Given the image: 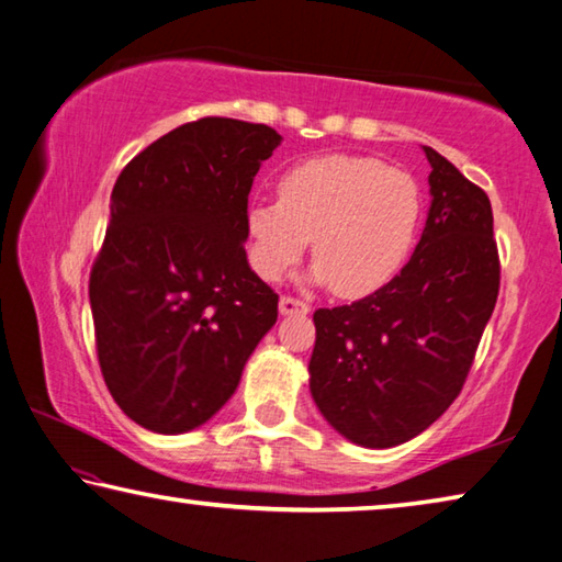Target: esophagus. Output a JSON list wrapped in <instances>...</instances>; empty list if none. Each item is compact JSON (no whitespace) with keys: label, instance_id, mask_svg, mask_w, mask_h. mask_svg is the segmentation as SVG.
<instances>
[{"label":"esophagus","instance_id":"obj_1","mask_svg":"<svg viewBox=\"0 0 562 562\" xmlns=\"http://www.w3.org/2000/svg\"><path fill=\"white\" fill-rule=\"evenodd\" d=\"M280 312L282 315H307L310 304L297 300V297H290V294H284V297H280Z\"/></svg>","mask_w":562,"mask_h":562}]
</instances>
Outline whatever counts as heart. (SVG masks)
<instances>
[{
  "mask_svg": "<svg viewBox=\"0 0 562 562\" xmlns=\"http://www.w3.org/2000/svg\"><path fill=\"white\" fill-rule=\"evenodd\" d=\"M422 217V186L406 170L374 156H315L278 178V201L247 207L250 262L280 280L312 237V278L339 297H367L404 268Z\"/></svg>",
  "mask_w": 562,
  "mask_h": 562,
  "instance_id": "1",
  "label": "heart"
}]
</instances>
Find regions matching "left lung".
I'll list each match as a JSON object with an SVG mask.
<instances>
[{
	"mask_svg": "<svg viewBox=\"0 0 562 562\" xmlns=\"http://www.w3.org/2000/svg\"><path fill=\"white\" fill-rule=\"evenodd\" d=\"M424 150L431 207L412 260L364 300L315 312L312 396L341 436L367 449L414 439L453 404L498 300L488 195Z\"/></svg>",
	"mask_w": 562,
	"mask_h": 562,
	"instance_id": "1",
	"label": "left lung"
}]
</instances>
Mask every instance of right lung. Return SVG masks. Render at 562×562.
<instances>
[{
  "label": "right lung",
  "instance_id": "add662e5",
  "mask_svg": "<svg viewBox=\"0 0 562 562\" xmlns=\"http://www.w3.org/2000/svg\"><path fill=\"white\" fill-rule=\"evenodd\" d=\"M265 123H183L121 170L89 300L99 367L121 412L156 434L205 424L278 322L245 255L247 195L280 146Z\"/></svg>",
  "mask_w": 562,
  "mask_h": 562
}]
</instances>
